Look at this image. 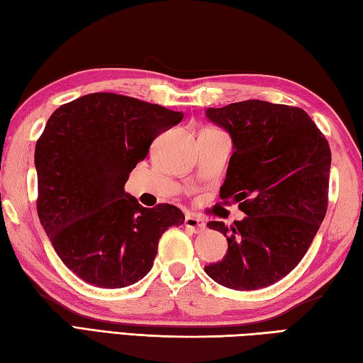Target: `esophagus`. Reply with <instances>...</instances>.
Returning a JSON list of instances; mask_svg holds the SVG:
<instances>
[{
    "label": "esophagus",
    "mask_w": 363,
    "mask_h": 363,
    "mask_svg": "<svg viewBox=\"0 0 363 363\" xmlns=\"http://www.w3.org/2000/svg\"><path fill=\"white\" fill-rule=\"evenodd\" d=\"M184 225L189 228L191 233H203L206 230V222L203 218L196 217L194 214H187L186 220H184Z\"/></svg>",
    "instance_id": "1"
}]
</instances>
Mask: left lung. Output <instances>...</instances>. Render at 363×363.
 Listing matches in <instances>:
<instances>
[{"label": "left lung", "mask_w": 363, "mask_h": 363, "mask_svg": "<svg viewBox=\"0 0 363 363\" xmlns=\"http://www.w3.org/2000/svg\"><path fill=\"white\" fill-rule=\"evenodd\" d=\"M230 133L233 155L220 198L247 217L209 222L228 240L222 261L204 266L218 285L253 291L288 275L307 253L328 211L330 147L302 108L244 101L208 108Z\"/></svg>", "instance_id": "8db88e82"}]
</instances>
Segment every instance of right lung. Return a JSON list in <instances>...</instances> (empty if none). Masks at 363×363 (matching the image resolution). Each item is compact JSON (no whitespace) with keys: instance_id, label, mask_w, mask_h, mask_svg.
<instances>
[{"instance_id":"obj_1","label":"right lung","mask_w":363,"mask_h":363,"mask_svg":"<svg viewBox=\"0 0 363 363\" xmlns=\"http://www.w3.org/2000/svg\"><path fill=\"white\" fill-rule=\"evenodd\" d=\"M182 111L111 92L61 105L34 151L38 214L55 252L99 288H125L151 271L159 239L184 214L173 204L143 208L124 190L154 138Z\"/></svg>"}]
</instances>
